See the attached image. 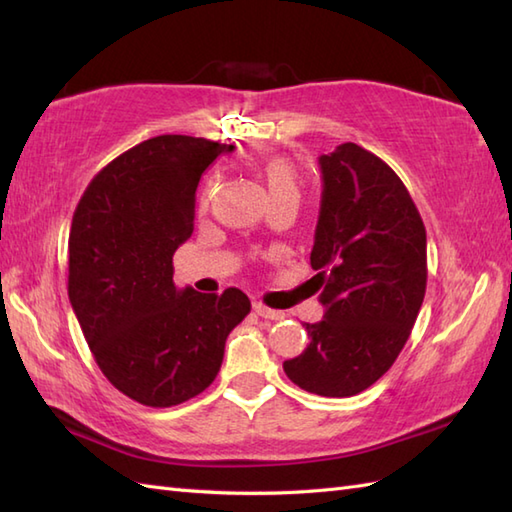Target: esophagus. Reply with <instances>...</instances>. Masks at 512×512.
<instances>
[{"instance_id":"obj_1","label":"esophagus","mask_w":512,"mask_h":512,"mask_svg":"<svg viewBox=\"0 0 512 512\" xmlns=\"http://www.w3.org/2000/svg\"><path fill=\"white\" fill-rule=\"evenodd\" d=\"M253 310H255L262 319H270V321H279V319H284V314H281L279 310H270V308H266L264 303H253Z\"/></svg>"}]
</instances>
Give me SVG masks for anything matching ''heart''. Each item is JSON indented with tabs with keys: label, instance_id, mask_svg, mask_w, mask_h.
Returning <instances> with one entry per match:
<instances>
[{
	"label": "heart",
	"instance_id": "1",
	"mask_svg": "<svg viewBox=\"0 0 512 512\" xmlns=\"http://www.w3.org/2000/svg\"><path fill=\"white\" fill-rule=\"evenodd\" d=\"M262 176L266 187L270 191V198H286V195H292V198H299L301 193V178L297 167L292 165L288 158H270L262 165ZM209 200V191L204 193V202Z\"/></svg>",
	"mask_w": 512,
	"mask_h": 512
}]
</instances>
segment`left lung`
<instances>
[{
	"instance_id": "left-lung-1",
	"label": "left lung",
	"mask_w": 512,
	"mask_h": 512,
	"mask_svg": "<svg viewBox=\"0 0 512 512\" xmlns=\"http://www.w3.org/2000/svg\"><path fill=\"white\" fill-rule=\"evenodd\" d=\"M321 209L310 264L325 314L284 372L317 396L374 385L405 347L427 290V231L387 162L354 143L319 158Z\"/></svg>"
}]
</instances>
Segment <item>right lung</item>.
Masks as SVG:
<instances>
[{
	"mask_svg": "<svg viewBox=\"0 0 512 512\" xmlns=\"http://www.w3.org/2000/svg\"><path fill=\"white\" fill-rule=\"evenodd\" d=\"M233 145L165 134L96 173L70 228L68 295L96 365L125 396L173 407L209 387L226 336L250 312L242 290L173 284V253L193 233L195 189Z\"/></svg>",
	"mask_w": 512,
	"mask_h": 512,
	"instance_id": "right-lung-1",
	"label": "right lung"
}]
</instances>
